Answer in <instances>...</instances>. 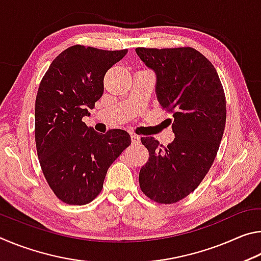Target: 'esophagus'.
I'll return each instance as SVG.
<instances>
[{
  "mask_svg": "<svg viewBox=\"0 0 261 261\" xmlns=\"http://www.w3.org/2000/svg\"><path fill=\"white\" fill-rule=\"evenodd\" d=\"M131 141H132V144H135V145L139 144V143H140V137H139L138 135L132 134V135H131Z\"/></svg>",
  "mask_w": 261,
  "mask_h": 261,
  "instance_id": "esophagus-1",
  "label": "esophagus"
}]
</instances>
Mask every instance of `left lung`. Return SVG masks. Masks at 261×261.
<instances>
[{"mask_svg":"<svg viewBox=\"0 0 261 261\" xmlns=\"http://www.w3.org/2000/svg\"><path fill=\"white\" fill-rule=\"evenodd\" d=\"M136 51L156 73L159 103L173 115L175 134L167 146L154 137L140 139L149 158L139 185L151 200L174 204L193 192L213 165L226 126V95L214 65L194 48Z\"/></svg>","mask_w":261,"mask_h":261,"instance_id":"8db88e82","label":"left lung"}]
</instances>
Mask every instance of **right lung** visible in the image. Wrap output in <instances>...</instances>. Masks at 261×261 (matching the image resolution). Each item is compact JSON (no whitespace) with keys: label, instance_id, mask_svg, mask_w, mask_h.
<instances>
[{"label":"right lung","instance_id":"1","mask_svg":"<svg viewBox=\"0 0 261 261\" xmlns=\"http://www.w3.org/2000/svg\"><path fill=\"white\" fill-rule=\"evenodd\" d=\"M127 49L74 45L51 62L35 99V145L43 176L65 204L86 205L103 188L110 165L131 144L121 129L98 134L83 121L103 93L106 72Z\"/></svg>","mask_w":261,"mask_h":261}]
</instances>
